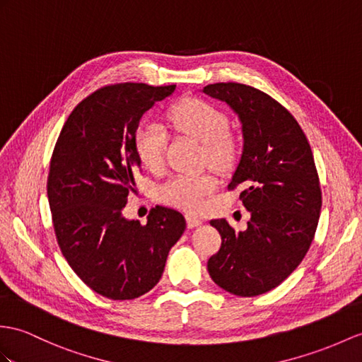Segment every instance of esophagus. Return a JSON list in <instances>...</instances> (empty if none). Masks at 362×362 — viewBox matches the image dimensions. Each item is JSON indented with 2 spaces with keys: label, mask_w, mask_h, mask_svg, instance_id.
<instances>
[{
  "label": "esophagus",
  "mask_w": 362,
  "mask_h": 362,
  "mask_svg": "<svg viewBox=\"0 0 362 362\" xmlns=\"http://www.w3.org/2000/svg\"><path fill=\"white\" fill-rule=\"evenodd\" d=\"M186 219H187V227H189V228L198 227V226L202 223L201 218H198V216H195V215H192V214H186Z\"/></svg>",
  "instance_id": "esophagus-1"
}]
</instances>
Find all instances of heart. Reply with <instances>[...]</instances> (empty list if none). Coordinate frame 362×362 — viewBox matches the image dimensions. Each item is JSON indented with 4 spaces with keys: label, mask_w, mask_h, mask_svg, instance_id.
I'll list each match as a JSON object with an SVG mask.
<instances>
[{
    "label": "heart",
    "mask_w": 362,
    "mask_h": 362,
    "mask_svg": "<svg viewBox=\"0 0 362 362\" xmlns=\"http://www.w3.org/2000/svg\"><path fill=\"white\" fill-rule=\"evenodd\" d=\"M170 124L181 134L202 143V156L215 169H227L235 161L236 141L228 132L227 115L211 103L201 98H184L172 105ZM167 146L165 130L156 122H143L135 134V151L147 169L156 170L164 163ZM216 189V180L210 173H178L167 180L158 190L165 204L197 211L204 198Z\"/></svg>",
    "instance_id": "1"
}]
</instances>
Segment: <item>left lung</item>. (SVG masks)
<instances>
[{
	"instance_id": "1",
	"label": "left lung",
	"mask_w": 362,
	"mask_h": 362,
	"mask_svg": "<svg viewBox=\"0 0 362 362\" xmlns=\"http://www.w3.org/2000/svg\"><path fill=\"white\" fill-rule=\"evenodd\" d=\"M202 90L243 122L241 161L227 189H241L252 214L240 233L226 219H211L221 247L207 262L209 275L236 296H257L283 283L310 249L322 206L318 170L301 126L270 95L241 83Z\"/></svg>"
}]
</instances>
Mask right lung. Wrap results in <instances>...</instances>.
I'll use <instances>...</instances> for the list:
<instances>
[{"mask_svg": "<svg viewBox=\"0 0 362 362\" xmlns=\"http://www.w3.org/2000/svg\"><path fill=\"white\" fill-rule=\"evenodd\" d=\"M175 87L118 83L95 90L69 115L50 158L47 197L61 253L87 287L115 301L158 284L186 228L178 210L163 206L146 224L122 216L141 172L139 119Z\"/></svg>", "mask_w": 362, "mask_h": 362, "instance_id": "obj_1", "label": "right lung"}]
</instances>
